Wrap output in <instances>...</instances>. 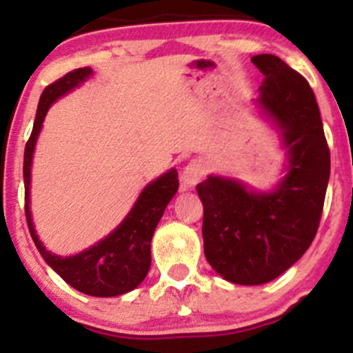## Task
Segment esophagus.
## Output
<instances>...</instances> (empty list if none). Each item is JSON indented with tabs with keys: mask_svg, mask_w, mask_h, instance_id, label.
<instances>
[{
	"mask_svg": "<svg viewBox=\"0 0 353 353\" xmlns=\"http://www.w3.org/2000/svg\"><path fill=\"white\" fill-rule=\"evenodd\" d=\"M204 174H205V168L204 164H202V161H197V159L190 161L181 174V181H182V185H184V189H192L197 182H201L202 177H204Z\"/></svg>",
	"mask_w": 353,
	"mask_h": 353,
	"instance_id": "1",
	"label": "esophagus"
}]
</instances>
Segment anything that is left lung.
I'll return each instance as SVG.
<instances>
[{"instance_id": "obj_1", "label": "left lung", "mask_w": 353, "mask_h": 353, "mask_svg": "<svg viewBox=\"0 0 353 353\" xmlns=\"http://www.w3.org/2000/svg\"><path fill=\"white\" fill-rule=\"evenodd\" d=\"M252 63L264 74L259 104L282 131L289 165L274 192L209 176L197 184L204 254L225 281L270 282L292 267L317 234L330 177V151L319 104L307 79L274 54Z\"/></svg>"}]
</instances>
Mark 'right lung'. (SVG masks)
Wrapping results in <instances>:
<instances>
[{"instance_id":"obj_1","label":"right lung","mask_w":353,"mask_h":353,"mask_svg":"<svg viewBox=\"0 0 353 353\" xmlns=\"http://www.w3.org/2000/svg\"><path fill=\"white\" fill-rule=\"evenodd\" d=\"M92 74L91 68H79L63 78L46 86L39 98L38 111L33 124L30 139L24 148V212H26L28 229L36 249L43 255L46 264L61 275L71 287L79 292L94 297H114L136 289L144 281L151 267V241L156 230L157 222L163 217L165 205L172 199L179 188L177 171L171 169L169 172L157 177L156 181L141 192L134 208L125 219L112 230L106 239L94 244L83 252L61 257L51 254L41 244L31 221L30 212V181H31V161H33L34 144L46 116L48 109L56 99L70 92L72 88L86 81Z\"/></svg>"}]
</instances>
